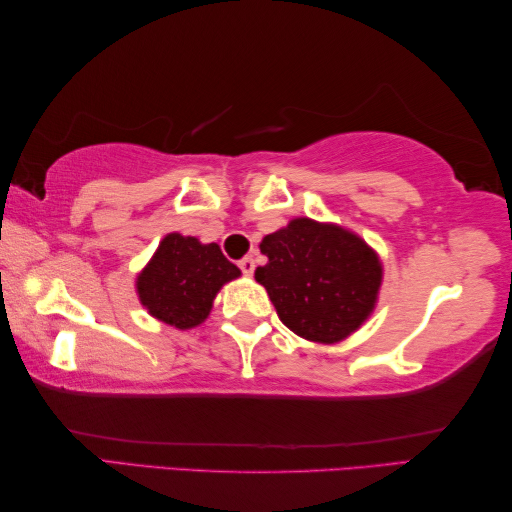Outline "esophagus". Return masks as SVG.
I'll return each mask as SVG.
<instances>
[{
    "label": "esophagus",
    "mask_w": 512,
    "mask_h": 512,
    "mask_svg": "<svg viewBox=\"0 0 512 512\" xmlns=\"http://www.w3.org/2000/svg\"><path fill=\"white\" fill-rule=\"evenodd\" d=\"M238 265H240V270H242V274H245V276H251V274H254V270H256V261L251 256L242 258Z\"/></svg>",
    "instance_id": "obj_1"
}]
</instances>
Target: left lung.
<instances>
[{
    "mask_svg": "<svg viewBox=\"0 0 512 512\" xmlns=\"http://www.w3.org/2000/svg\"><path fill=\"white\" fill-rule=\"evenodd\" d=\"M267 265L256 281L279 320L301 338L322 345L345 340L372 315L383 267L354 231L295 217L261 242Z\"/></svg>",
    "mask_w": 512,
    "mask_h": 512,
    "instance_id": "obj_1",
    "label": "left lung"
}]
</instances>
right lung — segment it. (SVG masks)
<instances>
[{
	"instance_id": "right-lung-1",
	"label": "right lung",
	"mask_w": 512,
	"mask_h": 512,
	"mask_svg": "<svg viewBox=\"0 0 512 512\" xmlns=\"http://www.w3.org/2000/svg\"><path fill=\"white\" fill-rule=\"evenodd\" d=\"M240 270L226 261L220 245L167 233L152 261L138 274L136 290L149 315L174 329H195L206 320L213 299Z\"/></svg>"
}]
</instances>
